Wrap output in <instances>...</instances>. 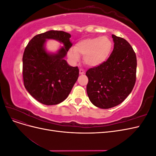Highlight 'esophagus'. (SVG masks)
Segmentation results:
<instances>
[{
	"label": "esophagus",
	"instance_id": "esophagus-1",
	"mask_svg": "<svg viewBox=\"0 0 156 156\" xmlns=\"http://www.w3.org/2000/svg\"><path fill=\"white\" fill-rule=\"evenodd\" d=\"M84 70L82 69H79V74H80V75H83V74H84Z\"/></svg>",
	"mask_w": 156,
	"mask_h": 156
}]
</instances>
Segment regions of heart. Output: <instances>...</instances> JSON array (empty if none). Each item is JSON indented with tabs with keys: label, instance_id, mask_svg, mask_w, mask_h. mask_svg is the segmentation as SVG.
Wrapping results in <instances>:
<instances>
[{
	"label": "heart",
	"instance_id": "1",
	"mask_svg": "<svg viewBox=\"0 0 156 156\" xmlns=\"http://www.w3.org/2000/svg\"><path fill=\"white\" fill-rule=\"evenodd\" d=\"M112 48V43L107 36L89 37L79 41L74 48L68 51V56L72 62L75 63L83 55V61L88 66L96 67L105 62L108 58Z\"/></svg>",
	"mask_w": 156,
	"mask_h": 156
}]
</instances>
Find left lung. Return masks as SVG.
<instances>
[{"mask_svg":"<svg viewBox=\"0 0 156 156\" xmlns=\"http://www.w3.org/2000/svg\"><path fill=\"white\" fill-rule=\"evenodd\" d=\"M114 49L103 64L90 68L87 92L93 105L109 108L123 101L133 90L136 81V57L125 39L112 35Z\"/></svg>","mask_w":156,"mask_h":156,"instance_id":"8db88e82","label":"left lung"}]
</instances>
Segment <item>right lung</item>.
I'll list each match as a JSON object with an SVG mask.
<instances>
[{"mask_svg":"<svg viewBox=\"0 0 156 156\" xmlns=\"http://www.w3.org/2000/svg\"><path fill=\"white\" fill-rule=\"evenodd\" d=\"M71 35L64 31L49 30L35 36L27 44L23 56V77L27 90L37 101L56 105L67 98L79 77L77 66H70L64 57L72 46ZM64 44L55 54L45 51L46 39Z\"/></svg>","mask_w":156,"mask_h":156,"instance_id":"obj_1","label":"right lung"}]
</instances>
